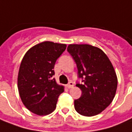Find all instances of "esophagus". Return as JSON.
<instances>
[{"instance_id":"34e87169","label":"esophagus","mask_w":132,"mask_h":132,"mask_svg":"<svg viewBox=\"0 0 132 132\" xmlns=\"http://www.w3.org/2000/svg\"><path fill=\"white\" fill-rule=\"evenodd\" d=\"M73 85H73V82H72V81H70L66 86H67V88H71L72 87H73Z\"/></svg>"}]
</instances>
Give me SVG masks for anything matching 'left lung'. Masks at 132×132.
I'll return each mask as SVG.
<instances>
[{
  "label": "left lung",
  "instance_id": "left-lung-1",
  "mask_svg": "<svg viewBox=\"0 0 132 132\" xmlns=\"http://www.w3.org/2000/svg\"><path fill=\"white\" fill-rule=\"evenodd\" d=\"M68 52L81 79L76 84L82 95L74 101L75 109L82 116H95L109 106L116 94L118 81L113 65L101 49L89 44H70Z\"/></svg>",
  "mask_w": 132,
  "mask_h": 132
}]
</instances>
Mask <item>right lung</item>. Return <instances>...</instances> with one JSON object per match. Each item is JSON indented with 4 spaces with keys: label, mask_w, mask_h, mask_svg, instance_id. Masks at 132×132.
Segmentation results:
<instances>
[{
    "label": "right lung",
    "mask_w": 132,
    "mask_h": 132,
    "mask_svg": "<svg viewBox=\"0 0 132 132\" xmlns=\"http://www.w3.org/2000/svg\"><path fill=\"white\" fill-rule=\"evenodd\" d=\"M66 44L44 42L26 52L20 65L18 88L23 103L31 112L50 114L56 108L64 87L57 84L54 68L57 60L65 50Z\"/></svg>",
    "instance_id": "add662e5"
}]
</instances>
